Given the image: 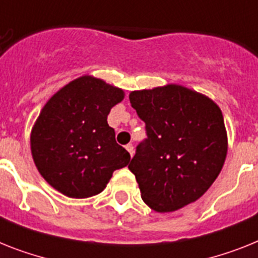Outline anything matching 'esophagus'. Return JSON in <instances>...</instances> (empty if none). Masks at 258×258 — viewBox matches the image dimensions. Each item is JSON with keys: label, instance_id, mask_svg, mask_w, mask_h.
Returning a JSON list of instances; mask_svg holds the SVG:
<instances>
[{"label": "esophagus", "instance_id": "1", "mask_svg": "<svg viewBox=\"0 0 258 258\" xmlns=\"http://www.w3.org/2000/svg\"><path fill=\"white\" fill-rule=\"evenodd\" d=\"M125 149H127V151H128L130 155L134 156V152H135V149H134V146H133V144H127V146H125Z\"/></svg>", "mask_w": 258, "mask_h": 258}]
</instances>
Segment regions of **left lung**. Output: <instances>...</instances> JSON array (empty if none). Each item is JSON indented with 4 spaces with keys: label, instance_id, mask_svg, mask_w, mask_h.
I'll list each match as a JSON object with an SVG mask.
<instances>
[{
    "label": "left lung",
    "instance_id": "obj_1",
    "mask_svg": "<svg viewBox=\"0 0 258 258\" xmlns=\"http://www.w3.org/2000/svg\"><path fill=\"white\" fill-rule=\"evenodd\" d=\"M146 123L128 169L143 201L157 213L176 211L207 191L227 155L222 111L206 96L179 85L130 94Z\"/></svg>",
    "mask_w": 258,
    "mask_h": 258
}]
</instances>
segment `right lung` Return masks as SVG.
<instances>
[{
  "label": "right lung",
  "instance_id": "right-lung-1",
  "mask_svg": "<svg viewBox=\"0 0 258 258\" xmlns=\"http://www.w3.org/2000/svg\"><path fill=\"white\" fill-rule=\"evenodd\" d=\"M123 90L84 76L69 82L43 107L31 133L39 173L71 198H88L106 187L114 170L130 162L107 123Z\"/></svg>",
  "mask_w": 258,
  "mask_h": 258
}]
</instances>
